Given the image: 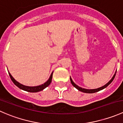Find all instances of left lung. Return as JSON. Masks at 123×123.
<instances>
[{
    "label": "left lung",
    "mask_w": 123,
    "mask_h": 123,
    "mask_svg": "<svg viewBox=\"0 0 123 123\" xmlns=\"http://www.w3.org/2000/svg\"><path fill=\"white\" fill-rule=\"evenodd\" d=\"M116 72H117V70H116V71H115V74H114V75H113V76H112V79H111V80H110V81H109L106 84V85H105L104 86H103L100 87L98 88V89H84V88L81 87H79V86H77V85H76V84L74 83V81H73L72 79H71V77H70V81H71V83L72 85H73V86L74 87L76 88V89H77V90H79V91L82 92H83V93H96V92H99V91H100V90H102V89H105V88H106V87H107L109 85H110V84H111V83H112V81H113L114 79L115 76V74H116Z\"/></svg>",
    "instance_id": "1"
}]
</instances>
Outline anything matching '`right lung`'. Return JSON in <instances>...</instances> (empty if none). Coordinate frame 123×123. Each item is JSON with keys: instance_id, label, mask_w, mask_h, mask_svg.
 I'll use <instances>...</instances> for the list:
<instances>
[{"instance_id": "right-lung-1", "label": "right lung", "mask_w": 123, "mask_h": 123, "mask_svg": "<svg viewBox=\"0 0 123 123\" xmlns=\"http://www.w3.org/2000/svg\"><path fill=\"white\" fill-rule=\"evenodd\" d=\"M53 73H54V72H52V73H51L49 79H48V80H47V81H46L44 83L42 84V85H39V86H25V85H22V84L19 83V82H18L17 81H16V80H15L14 78L12 76V75L11 74V73L8 71L9 75L10 77H11V80L13 81V83L17 86L18 87H19V89H22V90H24V91H27V92H32V93L38 92L42 91V90H43V89H45L46 87H47L48 86H49V85H50V83H51V81H52Z\"/></svg>"}]
</instances>
